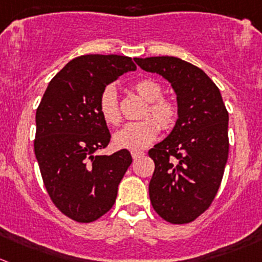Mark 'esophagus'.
<instances>
[{
    "label": "esophagus",
    "instance_id": "1",
    "mask_svg": "<svg viewBox=\"0 0 262 262\" xmlns=\"http://www.w3.org/2000/svg\"><path fill=\"white\" fill-rule=\"evenodd\" d=\"M131 156H133V158H134V159H139V158H141V157L145 156V153H144V151L133 150V151H131Z\"/></svg>",
    "mask_w": 262,
    "mask_h": 262
}]
</instances>
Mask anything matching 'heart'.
I'll return each instance as SVG.
<instances>
[{
	"instance_id": "heart-1",
	"label": "heart",
	"mask_w": 262,
	"mask_h": 262,
	"mask_svg": "<svg viewBox=\"0 0 262 262\" xmlns=\"http://www.w3.org/2000/svg\"><path fill=\"white\" fill-rule=\"evenodd\" d=\"M139 95L148 101V108L144 112V118L153 117L154 119H144L140 122L127 123L114 135V144L121 149L141 150L156 141L161 133V124L164 129L175 126L179 117V109L173 101L163 98V87L154 79H141L134 84ZM99 112L108 124H118L121 114L118 109L117 92L113 86H106L99 99ZM159 121L157 122L155 119Z\"/></svg>"
}]
</instances>
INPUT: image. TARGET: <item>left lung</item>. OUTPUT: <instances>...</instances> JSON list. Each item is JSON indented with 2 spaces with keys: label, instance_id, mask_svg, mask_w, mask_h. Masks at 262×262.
Returning a JSON list of instances; mask_svg holds the SVG:
<instances>
[{
  "label": "left lung",
  "instance_id": "left-lung-1",
  "mask_svg": "<svg viewBox=\"0 0 262 262\" xmlns=\"http://www.w3.org/2000/svg\"><path fill=\"white\" fill-rule=\"evenodd\" d=\"M134 60L170 82L178 99L175 127L149 150L156 166L149 183L151 206L168 223H191L220 188L229 154V113L219 87L198 67L175 56Z\"/></svg>",
  "mask_w": 262,
  "mask_h": 262
}]
</instances>
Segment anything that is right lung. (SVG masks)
Instances as JSON below:
<instances>
[{
  "instance_id": "add662e5",
  "label": "right lung",
  "mask_w": 262,
  "mask_h": 262,
  "mask_svg": "<svg viewBox=\"0 0 262 262\" xmlns=\"http://www.w3.org/2000/svg\"><path fill=\"white\" fill-rule=\"evenodd\" d=\"M121 55H82L50 81L36 112L34 153L54 204L78 223H92L113 207L133 157L127 149L95 156L111 134L99 112L103 90L135 71Z\"/></svg>"
}]
</instances>
